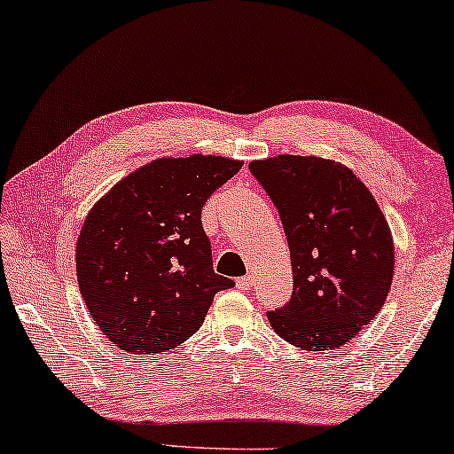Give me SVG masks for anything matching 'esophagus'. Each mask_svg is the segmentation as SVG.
Here are the masks:
<instances>
[{
    "label": "esophagus",
    "mask_w": 454,
    "mask_h": 454,
    "mask_svg": "<svg viewBox=\"0 0 454 454\" xmlns=\"http://www.w3.org/2000/svg\"><path fill=\"white\" fill-rule=\"evenodd\" d=\"M251 286H254V276H243V278H237V288H241V290H249Z\"/></svg>",
    "instance_id": "1"
}]
</instances>
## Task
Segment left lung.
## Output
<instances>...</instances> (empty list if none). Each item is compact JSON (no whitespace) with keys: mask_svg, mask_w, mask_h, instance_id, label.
<instances>
[{"mask_svg":"<svg viewBox=\"0 0 454 454\" xmlns=\"http://www.w3.org/2000/svg\"><path fill=\"white\" fill-rule=\"evenodd\" d=\"M249 170L280 213L294 290L268 312L284 340L302 351L347 345L378 317L394 278V239L378 200L334 160L280 154Z\"/></svg>","mask_w":454,"mask_h":454,"instance_id":"8db88e82","label":"left lung"}]
</instances>
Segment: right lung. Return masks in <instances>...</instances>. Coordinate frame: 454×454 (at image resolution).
Instances as JSON below:
<instances>
[{"mask_svg": "<svg viewBox=\"0 0 454 454\" xmlns=\"http://www.w3.org/2000/svg\"><path fill=\"white\" fill-rule=\"evenodd\" d=\"M241 160L192 154L144 164L90 207L76 239V280L89 315L125 353L154 355L203 325L217 292L200 208Z\"/></svg>", "mask_w": 454, "mask_h": 454, "instance_id": "1", "label": "right lung"}]
</instances>
